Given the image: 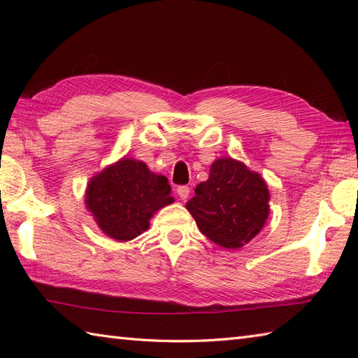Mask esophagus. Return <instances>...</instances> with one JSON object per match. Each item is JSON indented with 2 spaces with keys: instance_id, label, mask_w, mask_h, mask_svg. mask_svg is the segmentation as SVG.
Wrapping results in <instances>:
<instances>
[{
  "instance_id": "34e87169",
  "label": "esophagus",
  "mask_w": 358,
  "mask_h": 358,
  "mask_svg": "<svg viewBox=\"0 0 358 358\" xmlns=\"http://www.w3.org/2000/svg\"><path fill=\"white\" fill-rule=\"evenodd\" d=\"M189 192H191V189H189L187 186H178L177 187V194L181 200H187L189 196Z\"/></svg>"
}]
</instances>
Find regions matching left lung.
<instances>
[{"label":"left lung","instance_id":"1","mask_svg":"<svg viewBox=\"0 0 358 358\" xmlns=\"http://www.w3.org/2000/svg\"><path fill=\"white\" fill-rule=\"evenodd\" d=\"M268 201V186L260 175L232 158H220L186 208L209 240L240 248L262 231L269 215Z\"/></svg>","mask_w":358,"mask_h":358}]
</instances>
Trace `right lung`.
<instances>
[{
    "label": "right lung",
    "instance_id": "obj_1",
    "mask_svg": "<svg viewBox=\"0 0 358 358\" xmlns=\"http://www.w3.org/2000/svg\"><path fill=\"white\" fill-rule=\"evenodd\" d=\"M164 175L152 173L143 162L123 158L92 178L86 204L100 229L118 241L146 231L154 212L173 201Z\"/></svg>",
    "mask_w": 358,
    "mask_h": 358
}]
</instances>
